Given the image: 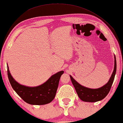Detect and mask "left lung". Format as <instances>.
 Instances as JSON below:
<instances>
[{
  "instance_id": "1",
  "label": "left lung",
  "mask_w": 123,
  "mask_h": 123,
  "mask_svg": "<svg viewBox=\"0 0 123 123\" xmlns=\"http://www.w3.org/2000/svg\"><path fill=\"white\" fill-rule=\"evenodd\" d=\"M116 71H117V61L114 55V68L113 73L108 82L101 87L98 89H90L85 87L77 82L70 75V76L79 98L83 101L94 103L104 99L109 92L113 85Z\"/></svg>"
}]
</instances>
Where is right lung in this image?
<instances>
[{
	"mask_svg": "<svg viewBox=\"0 0 123 123\" xmlns=\"http://www.w3.org/2000/svg\"><path fill=\"white\" fill-rule=\"evenodd\" d=\"M8 76L9 82L17 94L25 102L31 105H45L52 101L55 98L60 77L63 71L57 72L41 85L29 87L21 85L12 77L7 66Z\"/></svg>",
	"mask_w": 123,
	"mask_h": 123,
	"instance_id": "obj_1",
	"label": "right lung"
}]
</instances>
